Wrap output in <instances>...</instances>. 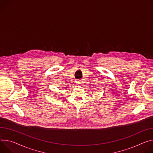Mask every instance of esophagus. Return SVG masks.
Wrapping results in <instances>:
<instances>
[{
  "label": "esophagus",
  "mask_w": 153,
  "mask_h": 153,
  "mask_svg": "<svg viewBox=\"0 0 153 153\" xmlns=\"http://www.w3.org/2000/svg\"><path fill=\"white\" fill-rule=\"evenodd\" d=\"M78 83H79V82H78Z\"/></svg>",
  "instance_id": "34e87169"
}]
</instances>
